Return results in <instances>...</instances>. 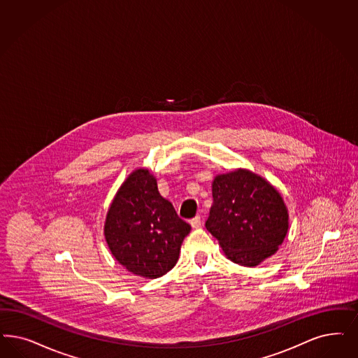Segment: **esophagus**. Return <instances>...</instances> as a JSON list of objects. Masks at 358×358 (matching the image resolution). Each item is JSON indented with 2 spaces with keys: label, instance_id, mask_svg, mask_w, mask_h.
Segmentation results:
<instances>
[{
  "label": "esophagus",
  "instance_id": "1",
  "mask_svg": "<svg viewBox=\"0 0 358 358\" xmlns=\"http://www.w3.org/2000/svg\"><path fill=\"white\" fill-rule=\"evenodd\" d=\"M190 224H192V227H194V229L199 227V226H201V217L197 215V217L192 218V220H190Z\"/></svg>",
  "mask_w": 358,
  "mask_h": 358
}]
</instances>
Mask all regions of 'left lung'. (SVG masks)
I'll return each instance as SVG.
<instances>
[{
	"label": "left lung",
	"mask_w": 358,
	"mask_h": 358,
	"mask_svg": "<svg viewBox=\"0 0 358 358\" xmlns=\"http://www.w3.org/2000/svg\"><path fill=\"white\" fill-rule=\"evenodd\" d=\"M211 187L213 206L205 226L224 255L246 267L273 255L288 231V210L280 193L246 169L217 176Z\"/></svg>",
	"instance_id": "left-lung-1"
}]
</instances>
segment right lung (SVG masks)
Segmentation results:
<instances>
[{
    "instance_id": "1",
    "label": "right lung",
    "mask_w": 358,
    "mask_h": 358,
    "mask_svg": "<svg viewBox=\"0 0 358 358\" xmlns=\"http://www.w3.org/2000/svg\"><path fill=\"white\" fill-rule=\"evenodd\" d=\"M189 223L161 197L148 169H136L117 190L107 213L104 236L112 255L127 270L156 279L176 266Z\"/></svg>"
}]
</instances>
